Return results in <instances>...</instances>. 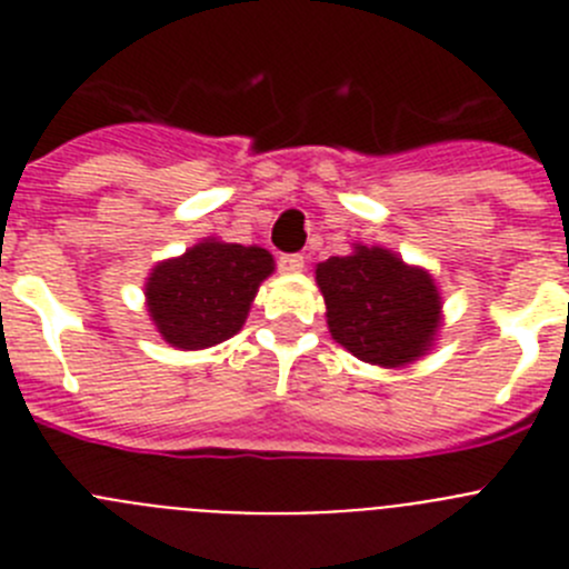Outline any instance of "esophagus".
<instances>
[{
  "mask_svg": "<svg viewBox=\"0 0 569 569\" xmlns=\"http://www.w3.org/2000/svg\"><path fill=\"white\" fill-rule=\"evenodd\" d=\"M276 264H279L281 273H299V270L305 268V256H301V253H281Z\"/></svg>",
  "mask_w": 569,
  "mask_h": 569,
  "instance_id": "1",
  "label": "esophagus"
}]
</instances>
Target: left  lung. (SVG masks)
Returning a JSON list of instances; mask_svg holds the SVG:
<instances>
[{"label":"left lung","mask_w":569,"mask_h":569,"mask_svg":"<svg viewBox=\"0 0 569 569\" xmlns=\"http://www.w3.org/2000/svg\"><path fill=\"white\" fill-rule=\"evenodd\" d=\"M330 333L361 361L399 367L416 361L439 330V290L390 250L356 248L316 268Z\"/></svg>","instance_id":"obj_1"}]
</instances>
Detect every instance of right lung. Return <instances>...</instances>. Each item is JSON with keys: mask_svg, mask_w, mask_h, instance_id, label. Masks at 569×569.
Masks as SVG:
<instances>
[{"mask_svg": "<svg viewBox=\"0 0 569 569\" xmlns=\"http://www.w3.org/2000/svg\"><path fill=\"white\" fill-rule=\"evenodd\" d=\"M273 273L264 248L202 241L162 261L148 279V310L173 347L199 350L241 330L256 290Z\"/></svg>", "mask_w": 569, "mask_h": 569, "instance_id": "1", "label": "right lung"}]
</instances>
